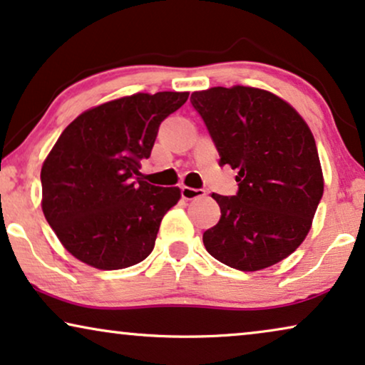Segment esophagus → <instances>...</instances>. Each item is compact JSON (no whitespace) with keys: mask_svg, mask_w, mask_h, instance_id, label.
Listing matches in <instances>:
<instances>
[{"mask_svg":"<svg viewBox=\"0 0 365 365\" xmlns=\"http://www.w3.org/2000/svg\"><path fill=\"white\" fill-rule=\"evenodd\" d=\"M205 195V190H202V188H192V187H182V197L185 198V200H193V198H200Z\"/></svg>","mask_w":365,"mask_h":365,"instance_id":"obj_1","label":"esophagus"}]
</instances>
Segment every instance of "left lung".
<instances>
[{
	"instance_id": "left-lung-1",
	"label": "left lung",
	"mask_w": 365,
	"mask_h": 365,
	"mask_svg": "<svg viewBox=\"0 0 365 365\" xmlns=\"http://www.w3.org/2000/svg\"><path fill=\"white\" fill-rule=\"evenodd\" d=\"M220 165L237 170L234 197L212 193L220 220L204 232L210 256L239 271L283 261L305 241L324 195L315 138L298 110L247 86L195 91Z\"/></svg>"
}]
</instances>
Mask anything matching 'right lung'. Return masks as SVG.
I'll return each instance as SVG.
<instances>
[{"mask_svg": "<svg viewBox=\"0 0 365 365\" xmlns=\"http://www.w3.org/2000/svg\"><path fill=\"white\" fill-rule=\"evenodd\" d=\"M187 99L188 92H136L84 110L63 129L41 165V210L73 257L113 271L150 256L180 188L145 182L140 160Z\"/></svg>", "mask_w": 365, "mask_h": 365, "instance_id": "1", "label": "right lung"}]
</instances>
